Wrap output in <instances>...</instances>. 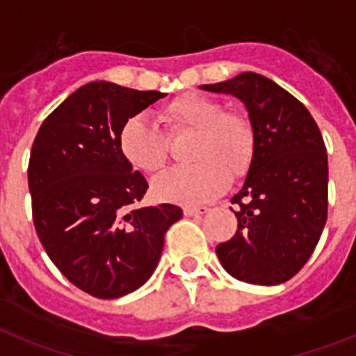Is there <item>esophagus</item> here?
I'll return each mask as SVG.
<instances>
[{
	"instance_id": "34e87169",
	"label": "esophagus",
	"mask_w": 356,
	"mask_h": 356,
	"mask_svg": "<svg viewBox=\"0 0 356 356\" xmlns=\"http://www.w3.org/2000/svg\"><path fill=\"white\" fill-rule=\"evenodd\" d=\"M208 210H210L208 206H186L184 208V215H188V217H192V215H204Z\"/></svg>"
}]
</instances>
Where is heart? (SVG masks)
I'll use <instances>...</instances> for the list:
<instances>
[{
	"instance_id": "b5f03b06",
	"label": "heart",
	"mask_w": 356,
	"mask_h": 356,
	"mask_svg": "<svg viewBox=\"0 0 356 356\" xmlns=\"http://www.w3.org/2000/svg\"><path fill=\"white\" fill-rule=\"evenodd\" d=\"M155 115L168 137L193 136L186 150L192 164L170 170L155 181L161 199L184 204L210 201L228 188L229 179H243L252 166L257 134L246 113L226 110L210 95L188 92L159 106ZM118 145L122 159L145 175L159 173L168 163V141L143 115L122 124Z\"/></svg>"
}]
</instances>
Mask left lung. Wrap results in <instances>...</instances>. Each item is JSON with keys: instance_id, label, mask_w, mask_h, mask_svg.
I'll return each instance as SVG.
<instances>
[{"instance_id": "8db88e82", "label": "left lung", "mask_w": 356, "mask_h": 356, "mask_svg": "<svg viewBox=\"0 0 356 356\" xmlns=\"http://www.w3.org/2000/svg\"><path fill=\"white\" fill-rule=\"evenodd\" d=\"M201 88L238 97L257 134L244 186L232 199L237 232L215 252L237 280L282 284L309 261L327 219V154L321 130L297 97L261 74L243 72Z\"/></svg>"}]
</instances>
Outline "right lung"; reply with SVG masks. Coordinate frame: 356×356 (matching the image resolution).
Masks as SVG:
<instances>
[{
	"label": "right lung",
	"mask_w": 356,
	"mask_h": 356,
	"mask_svg": "<svg viewBox=\"0 0 356 356\" xmlns=\"http://www.w3.org/2000/svg\"><path fill=\"white\" fill-rule=\"evenodd\" d=\"M164 95L88 83L44 119L32 145L35 234L56 268L92 297L141 288L159 262L164 235L183 217L175 204L137 206L148 183L119 154L122 124Z\"/></svg>",
	"instance_id": "1"
}]
</instances>
